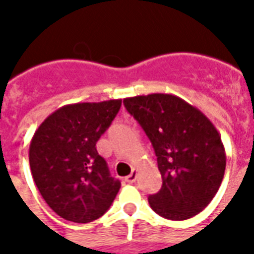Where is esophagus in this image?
<instances>
[{
  "instance_id": "esophagus-1",
  "label": "esophagus",
  "mask_w": 254,
  "mask_h": 254,
  "mask_svg": "<svg viewBox=\"0 0 254 254\" xmlns=\"http://www.w3.org/2000/svg\"><path fill=\"white\" fill-rule=\"evenodd\" d=\"M136 178H137V173H136V170H132V173L125 178V181H127V184H133V182L136 181Z\"/></svg>"
}]
</instances>
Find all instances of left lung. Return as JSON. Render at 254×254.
Wrapping results in <instances>:
<instances>
[{
  "label": "left lung",
  "instance_id": "1",
  "mask_svg": "<svg viewBox=\"0 0 254 254\" xmlns=\"http://www.w3.org/2000/svg\"><path fill=\"white\" fill-rule=\"evenodd\" d=\"M154 147L162 188L148 197L155 212L185 220L201 212L222 184L226 152L213 124L194 106L171 94L124 99Z\"/></svg>",
  "mask_w": 254,
  "mask_h": 254
}]
</instances>
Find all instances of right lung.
Instances as JSON below:
<instances>
[{
  "mask_svg": "<svg viewBox=\"0 0 254 254\" xmlns=\"http://www.w3.org/2000/svg\"><path fill=\"white\" fill-rule=\"evenodd\" d=\"M121 99L63 106L42 122L30 144L36 188L54 212L88 223L110 208L121 182L110 176L96 141L121 109Z\"/></svg>",
  "mask_w": 254,
  "mask_h": 254,
  "instance_id": "right-lung-1",
  "label": "right lung"
}]
</instances>
